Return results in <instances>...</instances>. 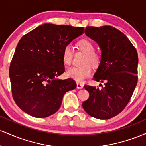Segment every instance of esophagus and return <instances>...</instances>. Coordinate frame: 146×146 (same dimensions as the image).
<instances>
[{
	"label": "esophagus",
	"mask_w": 146,
	"mask_h": 146,
	"mask_svg": "<svg viewBox=\"0 0 146 146\" xmlns=\"http://www.w3.org/2000/svg\"><path fill=\"white\" fill-rule=\"evenodd\" d=\"M83 86H84V85L82 84L77 82V88H78V89H81V88H83Z\"/></svg>",
	"instance_id": "34e87169"
}]
</instances>
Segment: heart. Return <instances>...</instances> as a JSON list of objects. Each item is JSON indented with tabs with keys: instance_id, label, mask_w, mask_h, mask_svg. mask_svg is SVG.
Here are the masks:
<instances>
[{
	"instance_id": "1",
	"label": "heart",
	"mask_w": 146,
	"mask_h": 146,
	"mask_svg": "<svg viewBox=\"0 0 146 146\" xmlns=\"http://www.w3.org/2000/svg\"><path fill=\"white\" fill-rule=\"evenodd\" d=\"M78 50L85 53L83 60V64L80 66H75L67 70L66 74L68 78L73 79L77 82H82L84 79L89 77L91 74V66H98L100 62V57L94 51L95 46L90 40L83 39L78 41L76 44ZM73 57V49L71 45H66L63 48L62 53V59L63 63L66 66L71 64Z\"/></svg>"
}]
</instances>
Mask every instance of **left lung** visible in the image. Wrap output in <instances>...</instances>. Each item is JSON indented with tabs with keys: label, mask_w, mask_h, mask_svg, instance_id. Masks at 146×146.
I'll use <instances>...</instances> for the list:
<instances>
[{
	"label": "left lung",
	"mask_w": 146,
	"mask_h": 146,
	"mask_svg": "<svg viewBox=\"0 0 146 146\" xmlns=\"http://www.w3.org/2000/svg\"><path fill=\"white\" fill-rule=\"evenodd\" d=\"M84 31L101 49V61L93 77L104 86L85 85L90 95L82 106L90 116L108 119L124 109L133 94L138 80V54L127 36L113 27H87Z\"/></svg>",
	"instance_id": "1"
}]
</instances>
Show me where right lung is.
Here are the masks:
<instances>
[{"mask_svg":"<svg viewBox=\"0 0 146 146\" xmlns=\"http://www.w3.org/2000/svg\"><path fill=\"white\" fill-rule=\"evenodd\" d=\"M83 33V27L46 23L20 40L9 78L13 98L25 113L37 118L50 116L59 110L64 95L76 88L72 79L57 77L65 71L63 48Z\"/></svg>","mask_w":146,"mask_h":146,"instance_id":"1","label":"right lung"}]
</instances>
